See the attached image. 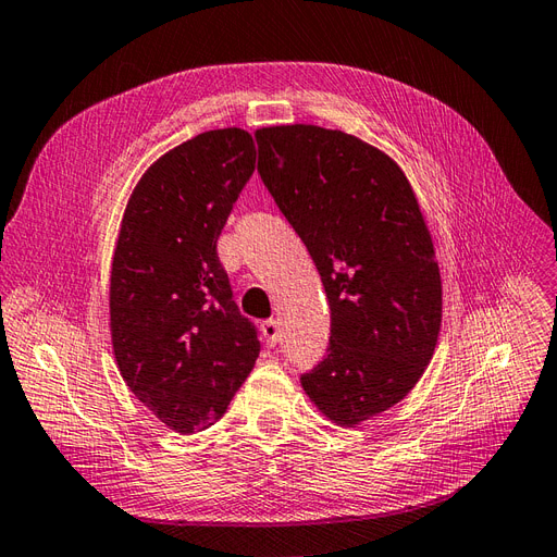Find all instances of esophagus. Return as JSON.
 <instances>
[{"mask_svg": "<svg viewBox=\"0 0 557 557\" xmlns=\"http://www.w3.org/2000/svg\"><path fill=\"white\" fill-rule=\"evenodd\" d=\"M261 336H263V341H265V346H277V341H280V324H277V320H265L263 324H261Z\"/></svg>", "mask_w": 557, "mask_h": 557, "instance_id": "1", "label": "esophagus"}]
</instances>
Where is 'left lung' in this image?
Segmentation results:
<instances>
[{"mask_svg": "<svg viewBox=\"0 0 557 557\" xmlns=\"http://www.w3.org/2000/svg\"><path fill=\"white\" fill-rule=\"evenodd\" d=\"M259 174L304 239L332 308L324 360L301 376L346 428L417 386L442 322L435 247L405 171L386 152L315 124L263 126Z\"/></svg>", "mask_w": 557, "mask_h": 557, "instance_id": "left-lung-1", "label": "left lung"}]
</instances>
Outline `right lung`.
<instances>
[{"mask_svg": "<svg viewBox=\"0 0 557 557\" xmlns=\"http://www.w3.org/2000/svg\"><path fill=\"white\" fill-rule=\"evenodd\" d=\"M256 169L249 132H205L162 154L124 209L110 336L129 391L171 431L216 423L259 358L216 242Z\"/></svg>", "mask_w": 557, "mask_h": 557, "instance_id": "right-lung-1", "label": "right lung"}]
</instances>
